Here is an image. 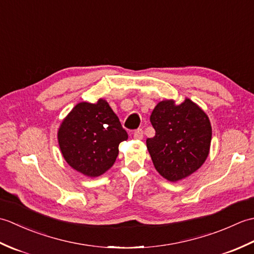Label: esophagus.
<instances>
[{
	"instance_id": "esophagus-1",
	"label": "esophagus",
	"mask_w": 254,
	"mask_h": 254,
	"mask_svg": "<svg viewBox=\"0 0 254 254\" xmlns=\"http://www.w3.org/2000/svg\"><path fill=\"white\" fill-rule=\"evenodd\" d=\"M133 137L135 139H142L143 138V130H142V128H137V130L134 131Z\"/></svg>"
}]
</instances>
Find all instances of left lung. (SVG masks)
I'll use <instances>...</instances> for the list:
<instances>
[{
  "instance_id": "1",
  "label": "left lung",
  "mask_w": 254,
  "mask_h": 254,
  "mask_svg": "<svg viewBox=\"0 0 254 254\" xmlns=\"http://www.w3.org/2000/svg\"><path fill=\"white\" fill-rule=\"evenodd\" d=\"M155 136L146 139L156 170L169 181L196 171L206 159L212 127L205 112L190 99L179 106L160 101L150 115Z\"/></svg>"
}]
</instances>
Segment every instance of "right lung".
<instances>
[{
  "mask_svg": "<svg viewBox=\"0 0 254 254\" xmlns=\"http://www.w3.org/2000/svg\"><path fill=\"white\" fill-rule=\"evenodd\" d=\"M127 138L119 118L102 99L75 106L58 133L64 159L88 177H98L109 169L119 154V144Z\"/></svg>",
  "mask_w": 254,
  "mask_h": 254,
  "instance_id": "1",
  "label": "right lung"
}]
</instances>
